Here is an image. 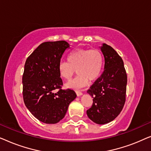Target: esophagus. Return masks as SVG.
Wrapping results in <instances>:
<instances>
[{"label":"esophagus","mask_w":151,"mask_h":151,"mask_svg":"<svg viewBox=\"0 0 151 151\" xmlns=\"http://www.w3.org/2000/svg\"><path fill=\"white\" fill-rule=\"evenodd\" d=\"M76 94H77L78 96H80L82 95V93L81 91H76Z\"/></svg>","instance_id":"esophagus-1"}]
</instances>
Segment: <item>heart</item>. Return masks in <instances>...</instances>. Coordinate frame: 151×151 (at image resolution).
Listing matches in <instances>:
<instances>
[{
	"label": "heart",
	"mask_w": 151,
	"mask_h": 151,
	"mask_svg": "<svg viewBox=\"0 0 151 151\" xmlns=\"http://www.w3.org/2000/svg\"><path fill=\"white\" fill-rule=\"evenodd\" d=\"M67 61H61L58 64L60 76L65 80L71 79L76 72L78 76L66 84L68 88L84 87L89 82H93L100 77L104 65V58L100 50L76 49L68 55Z\"/></svg>",
	"instance_id": "1"
}]
</instances>
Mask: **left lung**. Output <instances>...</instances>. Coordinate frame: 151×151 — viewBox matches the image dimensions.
<instances>
[{
	"label": "left lung",
	"mask_w": 151,
	"mask_h": 151,
	"mask_svg": "<svg viewBox=\"0 0 151 151\" xmlns=\"http://www.w3.org/2000/svg\"><path fill=\"white\" fill-rule=\"evenodd\" d=\"M100 49L104 57V71L87 91L93 102L86 114L93 122L104 124L116 118L122 110L127 75L122 59L115 49L105 43Z\"/></svg>",
	"instance_id": "obj_1"
}]
</instances>
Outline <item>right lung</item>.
Instances as JSON below:
<instances>
[{"instance_id":"obj_1","label":"right lung","mask_w":151,"mask_h":151,"mask_svg":"<svg viewBox=\"0 0 151 151\" xmlns=\"http://www.w3.org/2000/svg\"><path fill=\"white\" fill-rule=\"evenodd\" d=\"M69 47L65 40L43 42L26 60L22 75L24 102L42 122L56 124L60 121L77 96L73 90L61 88L63 83L58 64ZM55 89L59 90L55 94Z\"/></svg>"}]
</instances>
